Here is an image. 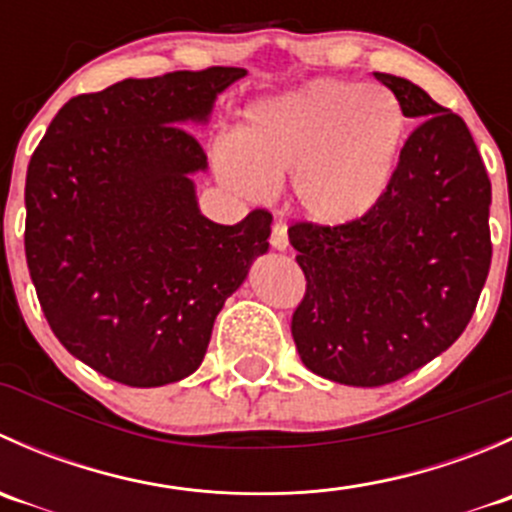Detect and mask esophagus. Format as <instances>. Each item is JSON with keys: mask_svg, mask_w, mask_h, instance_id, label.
I'll return each instance as SVG.
<instances>
[{"mask_svg": "<svg viewBox=\"0 0 512 512\" xmlns=\"http://www.w3.org/2000/svg\"><path fill=\"white\" fill-rule=\"evenodd\" d=\"M270 242H272V247H275V250H287L289 237H287V223H285V220H275V225H272Z\"/></svg>", "mask_w": 512, "mask_h": 512, "instance_id": "34e87169", "label": "esophagus"}]
</instances>
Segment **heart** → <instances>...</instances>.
Returning <instances> with one entry per match:
<instances>
[{
  "instance_id": "heart-1",
  "label": "heart",
  "mask_w": 512,
  "mask_h": 512,
  "mask_svg": "<svg viewBox=\"0 0 512 512\" xmlns=\"http://www.w3.org/2000/svg\"><path fill=\"white\" fill-rule=\"evenodd\" d=\"M406 138L391 91L317 79L247 113L242 138L215 143L220 180L250 200L294 178L299 205L317 223L361 218L389 188Z\"/></svg>"
}]
</instances>
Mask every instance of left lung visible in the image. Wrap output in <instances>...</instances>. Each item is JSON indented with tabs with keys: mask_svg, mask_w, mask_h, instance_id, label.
<instances>
[{
	"mask_svg": "<svg viewBox=\"0 0 512 512\" xmlns=\"http://www.w3.org/2000/svg\"><path fill=\"white\" fill-rule=\"evenodd\" d=\"M418 118L389 188L361 218L289 227L304 272L292 337L304 366L381 386L446 352L471 322L490 270V178L466 121L421 86L374 74Z\"/></svg>",
	"mask_w": 512,
	"mask_h": 512,
	"instance_id": "obj_1",
	"label": "left lung"
}]
</instances>
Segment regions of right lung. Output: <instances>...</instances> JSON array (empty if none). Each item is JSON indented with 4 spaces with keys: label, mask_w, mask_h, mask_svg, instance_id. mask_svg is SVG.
Wrapping results in <instances>:
<instances>
[{
    "label": "right lung",
    "mask_w": 512,
    "mask_h": 512,
    "mask_svg": "<svg viewBox=\"0 0 512 512\" xmlns=\"http://www.w3.org/2000/svg\"><path fill=\"white\" fill-rule=\"evenodd\" d=\"M245 69L126 79L64 103L27 170L29 275L51 332L126 386L193 374L225 299L267 252L272 213L200 215L190 173L208 156L180 123L205 121Z\"/></svg>",
    "instance_id": "right-lung-1"
}]
</instances>
